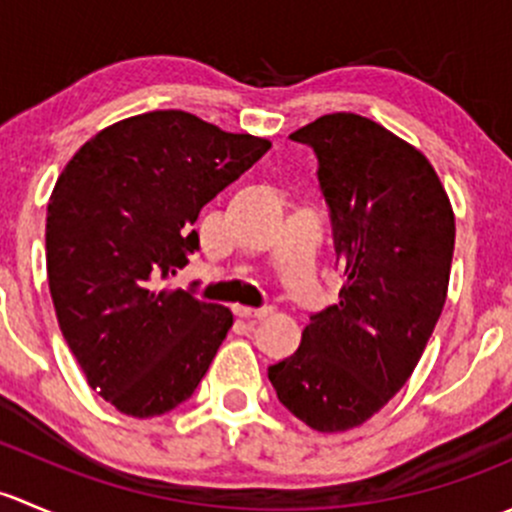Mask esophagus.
Wrapping results in <instances>:
<instances>
[{
    "label": "esophagus",
    "mask_w": 512,
    "mask_h": 512,
    "mask_svg": "<svg viewBox=\"0 0 512 512\" xmlns=\"http://www.w3.org/2000/svg\"><path fill=\"white\" fill-rule=\"evenodd\" d=\"M235 314L240 319H262L270 314V309L260 307V309H252V307H235Z\"/></svg>",
    "instance_id": "obj_1"
}]
</instances>
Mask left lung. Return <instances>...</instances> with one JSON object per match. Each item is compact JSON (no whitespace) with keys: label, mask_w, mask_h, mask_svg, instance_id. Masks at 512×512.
Returning <instances> with one entry per match:
<instances>
[{"label":"left lung","mask_w":512,"mask_h":512,"mask_svg":"<svg viewBox=\"0 0 512 512\" xmlns=\"http://www.w3.org/2000/svg\"><path fill=\"white\" fill-rule=\"evenodd\" d=\"M289 138L317 156L344 287L267 376L309 428L347 431L416 369L446 304L456 223L431 163L379 123L329 113Z\"/></svg>","instance_id":"left-lung-1"}]
</instances>
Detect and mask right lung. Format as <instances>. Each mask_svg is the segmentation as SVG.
<instances>
[{
    "mask_svg": "<svg viewBox=\"0 0 512 512\" xmlns=\"http://www.w3.org/2000/svg\"><path fill=\"white\" fill-rule=\"evenodd\" d=\"M272 143L185 111L103 128L59 175L46 208V275L61 334L89 386L121 414L188 401L232 312L165 282L200 250V210Z\"/></svg>",
    "mask_w": 512,
    "mask_h": 512,
    "instance_id": "add662e5",
    "label": "right lung"
}]
</instances>
